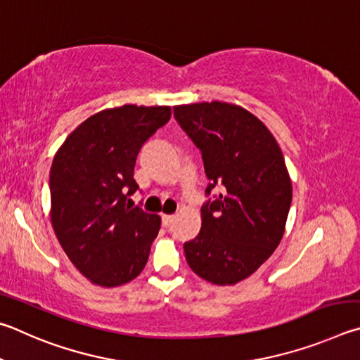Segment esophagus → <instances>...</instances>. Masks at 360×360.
I'll return each instance as SVG.
<instances>
[{
	"label": "esophagus",
	"instance_id": "obj_1",
	"mask_svg": "<svg viewBox=\"0 0 360 360\" xmlns=\"http://www.w3.org/2000/svg\"><path fill=\"white\" fill-rule=\"evenodd\" d=\"M161 219H162V226H164V228H170V226H172V223H174L175 217H174V215H162Z\"/></svg>",
	"mask_w": 360,
	"mask_h": 360
}]
</instances>
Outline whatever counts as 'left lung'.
<instances>
[{
	"mask_svg": "<svg viewBox=\"0 0 360 360\" xmlns=\"http://www.w3.org/2000/svg\"><path fill=\"white\" fill-rule=\"evenodd\" d=\"M174 117L202 153V228L185 242L188 266L213 285H236L255 274L280 245L292 200L285 158L272 132L240 105H175Z\"/></svg>",
	"mask_w": 360,
	"mask_h": 360,
	"instance_id": "left-lung-1",
	"label": "left lung"
}]
</instances>
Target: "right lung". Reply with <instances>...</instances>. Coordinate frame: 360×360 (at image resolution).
<instances>
[{
    "instance_id": "obj_1",
    "label": "right lung",
    "mask_w": 360,
    "mask_h": 360,
    "mask_svg": "<svg viewBox=\"0 0 360 360\" xmlns=\"http://www.w3.org/2000/svg\"><path fill=\"white\" fill-rule=\"evenodd\" d=\"M170 118L167 105L126 104L79 124L50 169V218L79 272L94 285H124L142 272L161 218L131 207L136 158Z\"/></svg>"
}]
</instances>
